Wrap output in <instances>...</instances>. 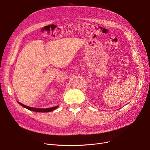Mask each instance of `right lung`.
Returning <instances> with one entry per match:
<instances>
[{"label":"right lung","mask_w":150,"mask_h":150,"mask_svg":"<svg viewBox=\"0 0 150 150\" xmlns=\"http://www.w3.org/2000/svg\"><path fill=\"white\" fill-rule=\"evenodd\" d=\"M18 103L22 105L24 108L28 109L29 110H33L34 112H52L53 110H54V109H56V108H58V106H55V107H53V108H46V109H41V108H32V107H29L27 105H25L22 103H21L20 102H18Z\"/></svg>","instance_id":"obj_1"}]
</instances>
